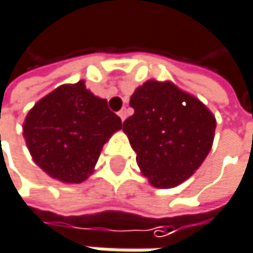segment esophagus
<instances>
[{
	"instance_id": "esophagus-1",
	"label": "esophagus",
	"mask_w": 253,
	"mask_h": 253,
	"mask_svg": "<svg viewBox=\"0 0 253 253\" xmlns=\"http://www.w3.org/2000/svg\"><path fill=\"white\" fill-rule=\"evenodd\" d=\"M119 117H120V119H122L123 122L126 120V117H127V110H126V108H123V110H122V111L119 113Z\"/></svg>"
}]
</instances>
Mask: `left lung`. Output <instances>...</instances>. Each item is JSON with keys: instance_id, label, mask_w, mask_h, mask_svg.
<instances>
[{"instance_id": "left-lung-1", "label": "left lung", "mask_w": 253, "mask_h": 253, "mask_svg": "<svg viewBox=\"0 0 253 253\" xmlns=\"http://www.w3.org/2000/svg\"><path fill=\"white\" fill-rule=\"evenodd\" d=\"M130 107L134 114L123 123V131L142 174L160 189L187 180L211 151L214 114L173 82L154 79L136 87Z\"/></svg>"}]
</instances>
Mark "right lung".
Instances as JSON below:
<instances>
[{
  "instance_id": "obj_1",
  "label": "right lung",
  "mask_w": 253,
  "mask_h": 253,
  "mask_svg": "<svg viewBox=\"0 0 253 253\" xmlns=\"http://www.w3.org/2000/svg\"><path fill=\"white\" fill-rule=\"evenodd\" d=\"M122 128L107 99L86 89L84 80L61 84L27 113L23 123L27 149L49 177L82 183L93 173L102 146Z\"/></svg>"
}]
</instances>
